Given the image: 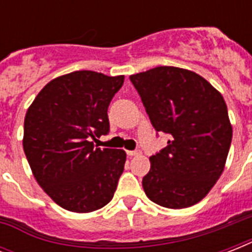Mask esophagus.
<instances>
[{"instance_id":"obj_1","label":"esophagus","mask_w":252,"mask_h":252,"mask_svg":"<svg viewBox=\"0 0 252 252\" xmlns=\"http://www.w3.org/2000/svg\"><path fill=\"white\" fill-rule=\"evenodd\" d=\"M126 154H128L129 157H136V156H140V154H141V150H128Z\"/></svg>"}]
</instances>
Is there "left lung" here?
Wrapping results in <instances>:
<instances>
[{"label": "left lung", "mask_w": 252, "mask_h": 252, "mask_svg": "<svg viewBox=\"0 0 252 252\" xmlns=\"http://www.w3.org/2000/svg\"><path fill=\"white\" fill-rule=\"evenodd\" d=\"M146 114L167 146L150 157L142 179L146 196L170 209L203 200L221 176L230 149L231 128L222 95L195 72L157 66L132 74Z\"/></svg>", "instance_id": "1"}]
</instances>
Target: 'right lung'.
I'll list each match as a JSON object with an SVG mask.
<instances>
[{
  "label": "right lung",
  "instance_id": "add662e5",
  "mask_svg": "<svg viewBox=\"0 0 252 252\" xmlns=\"http://www.w3.org/2000/svg\"><path fill=\"white\" fill-rule=\"evenodd\" d=\"M124 76L91 70L45 85L25 118L23 150L35 179L66 211L89 213L110 203L124 170L122 149L95 148L110 130L107 110Z\"/></svg>",
  "mask_w": 252,
  "mask_h": 252
}]
</instances>
